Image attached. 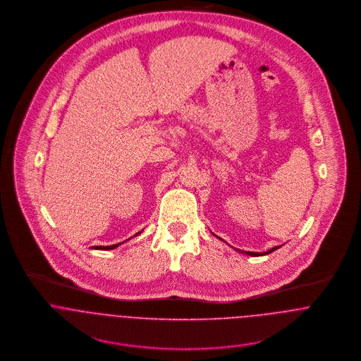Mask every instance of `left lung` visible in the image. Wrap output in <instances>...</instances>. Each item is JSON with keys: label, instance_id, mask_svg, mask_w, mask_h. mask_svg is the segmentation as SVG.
<instances>
[{"label": "left lung", "instance_id": "1", "mask_svg": "<svg viewBox=\"0 0 361 361\" xmlns=\"http://www.w3.org/2000/svg\"><path fill=\"white\" fill-rule=\"evenodd\" d=\"M221 239V238H219ZM281 246H275V247H272V249H269L268 252H264V253H256V252H240V250H238V252H240V253H243V255H247V256H252V257H258V256H265V255H269V253H272V252H275L276 249H279Z\"/></svg>", "mask_w": 361, "mask_h": 361}]
</instances>
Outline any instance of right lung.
Here are the masks:
<instances>
[{
    "label": "right lung",
    "mask_w": 361,
    "mask_h": 361,
    "mask_svg": "<svg viewBox=\"0 0 361 361\" xmlns=\"http://www.w3.org/2000/svg\"><path fill=\"white\" fill-rule=\"evenodd\" d=\"M137 235H140V232H137L135 236H137ZM121 243H118V245H111V246H96L94 249H99V250H112V249H115V247H118Z\"/></svg>",
    "instance_id": "right-lung-1"
}]
</instances>
